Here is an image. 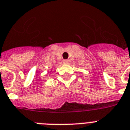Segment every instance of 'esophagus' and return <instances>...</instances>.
<instances>
[{
	"label": "esophagus",
	"instance_id": "1",
	"mask_svg": "<svg viewBox=\"0 0 130 130\" xmlns=\"http://www.w3.org/2000/svg\"><path fill=\"white\" fill-rule=\"evenodd\" d=\"M69 62H70L69 60H63V63L65 64H68V63H69Z\"/></svg>",
	"mask_w": 130,
	"mask_h": 130
}]
</instances>
